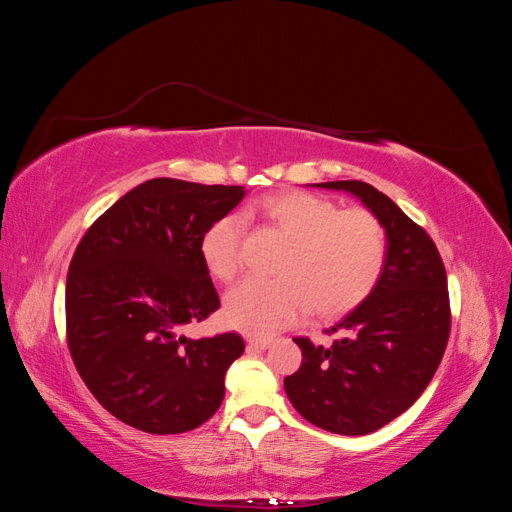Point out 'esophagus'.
Wrapping results in <instances>:
<instances>
[{"instance_id":"1","label":"esophagus","mask_w":512,"mask_h":512,"mask_svg":"<svg viewBox=\"0 0 512 512\" xmlns=\"http://www.w3.org/2000/svg\"><path fill=\"white\" fill-rule=\"evenodd\" d=\"M273 342L271 339H262V337H250L247 339V346L254 348V350H267Z\"/></svg>"}]
</instances>
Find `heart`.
<instances>
[{"instance_id": "b5f03b06", "label": "heart", "mask_w": 512, "mask_h": 512, "mask_svg": "<svg viewBox=\"0 0 512 512\" xmlns=\"http://www.w3.org/2000/svg\"><path fill=\"white\" fill-rule=\"evenodd\" d=\"M288 243L277 262L280 277H250L226 294L224 320L247 335L267 337L301 320L314 307L318 316H342L361 305L380 282L389 243L374 213L342 209L309 192H280L250 211ZM243 222L237 215L213 222L200 252L213 277L232 280L241 267Z\"/></svg>"}]
</instances>
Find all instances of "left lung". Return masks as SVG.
Returning <instances> with one entry per match:
<instances>
[{
  "label": "left lung",
  "mask_w": 512,
  "mask_h": 512,
  "mask_svg": "<svg viewBox=\"0 0 512 512\" xmlns=\"http://www.w3.org/2000/svg\"><path fill=\"white\" fill-rule=\"evenodd\" d=\"M316 185L361 198L382 222L389 254L369 297L327 329L342 335L333 346L294 337L303 363L284 386L305 421L342 436H365L404 414L436 374L451 335L446 269L425 228L374 185Z\"/></svg>",
  "instance_id": "left-lung-1"
}]
</instances>
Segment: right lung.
<instances>
[{
	"instance_id": "obj_1",
	"label": "right lung",
	"mask_w": 512,
	"mask_h": 512,
	"mask_svg": "<svg viewBox=\"0 0 512 512\" xmlns=\"http://www.w3.org/2000/svg\"><path fill=\"white\" fill-rule=\"evenodd\" d=\"M243 196L241 185L149 179L76 245L66 280L68 348L91 395L126 425L183 433L220 408L243 339H190L181 329L220 307L200 243Z\"/></svg>"
}]
</instances>
